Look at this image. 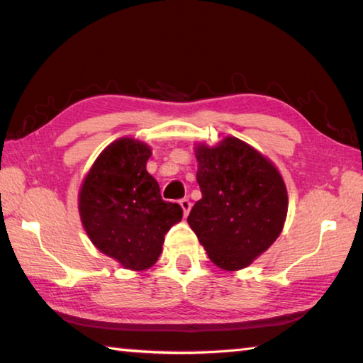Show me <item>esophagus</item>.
<instances>
[{
	"label": "esophagus",
	"instance_id": "1",
	"mask_svg": "<svg viewBox=\"0 0 363 363\" xmlns=\"http://www.w3.org/2000/svg\"><path fill=\"white\" fill-rule=\"evenodd\" d=\"M179 205H181V208H182V211H184V214H189V211H190V208H192V203H190V200L189 199H182L181 201H179Z\"/></svg>",
	"mask_w": 363,
	"mask_h": 363
}]
</instances>
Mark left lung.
Returning a JSON list of instances; mask_svg holds the SVG:
<instances>
[{
  "label": "left lung",
  "instance_id": "left-lung-1",
  "mask_svg": "<svg viewBox=\"0 0 363 363\" xmlns=\"http://www.w3.org/2000/svg\"><path fill=\"white\" fill-rule=\"evenodd\" d=\"M201 199L187 223L210 259L224 270L250 266L284 229L288 194L269 158L227 136L218 145L196 144Z\"/></svg>",
  "mask_w": 363,
  "mask_h": 363
}]
</instances>
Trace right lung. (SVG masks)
<instances>
[{"mask_svg":"<svg viewBox=\"0 0 363 363\" xmlns=\"http://www.w3.org/2000/svg\"><path fill=\"white\" fill-rule=\"evenodd\" d=\"M152 150L143 140L120 138L101 152L78 194L79 219L101 253L130 270L158 261L164 233L182 219V208L164 201L147 171Z\"/></svg>","mask_w":363,"mask_h":363,"instance_id":"add662e5","label":"right lung"}]
</instances>
